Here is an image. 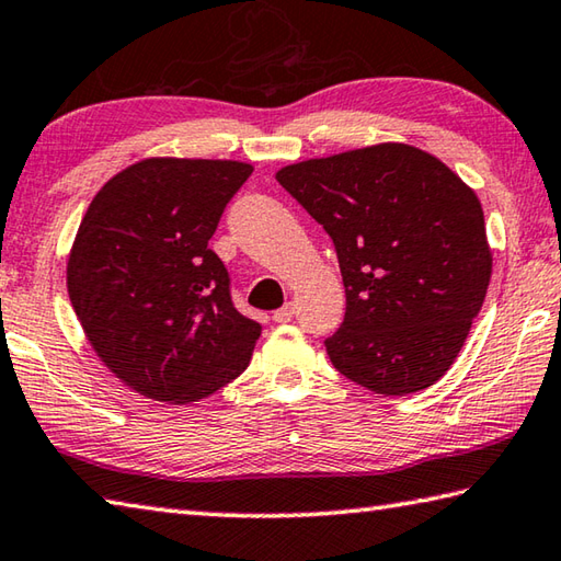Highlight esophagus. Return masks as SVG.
Segmentation results:
<instances>
[{"mask_svg":"<svg viewBox=\"0 0 561 561\" xmlns=\"http://www.w3.org/2000/svg\"><path fill=\"white\" fill-rule=\"evenodd\" d=\"M294 311H297V304L294 301H289V304H284L282 309H277L272 313V319L277 321V323H287V321H291V316H294Z\"/></svg>","mask_w":561,"mask_h":561,"instance_id":"obj_1","label":"esophagus"}]
</instances>
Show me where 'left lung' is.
<instances>
[{"label": "left lung", "mask_w": 561, "mask_h": 561, "mask_svg": "<svg viewBox=\"0 0 561 561\" xmlns=\"http://www.w3.org/2000/svg\"><path fill=\"white\" fill-rule=\"evenodd\" d=\"M277 181L329 232L345 319L333 368L382 397L426 390L451 368L493 272L481 201L402 141L282 167Z\"/></svg>", "instance_id": "8db88e82"}]
</instances>
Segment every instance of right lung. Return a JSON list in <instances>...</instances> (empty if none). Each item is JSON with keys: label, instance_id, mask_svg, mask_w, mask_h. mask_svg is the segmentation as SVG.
Returning <instances> with one entry per match:
<instances>
[{"label": "right lung", "instance_id": "right-lung-1", "mask_svg": "<svg viewBox=\"0 0 561 561\" xmlns=\"http://www.w3.org/2000/svg\"><path fill=\"white\" fill-rule=\"evenodd\" d=\"M245 161L149 157L90 201L66 284L88 343L129 390L167 404L218 392L248 368L262 325L230 299L208 248Z\"/></svg>", "mask_w": 561, "mask_h": 561}]
</instances>
